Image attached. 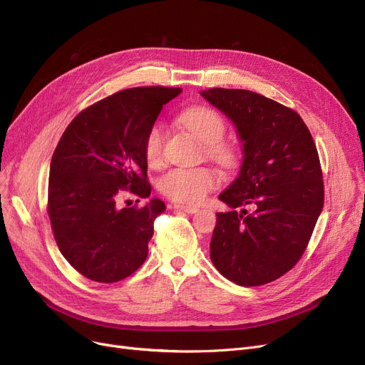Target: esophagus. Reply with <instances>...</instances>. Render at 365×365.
Listing matches in <instances>:
<instances>
[{"mask_svg":"<svg viewBox=\"0 0 365 365\" xmlns=\"http://www.w3.org/2000/svg\"><path fill=\"white\" fill-rule=\"evenodd\" d=\"M173 208L178 210V211H184L187 214H195V212L199 211L196 207H190V205H173Z\"/></svg>","mask_w":365,"mask_h":365,"instance_id":"obj_1","label":"esophagus"}]
</instances>
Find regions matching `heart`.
Returning a JSON list of instances; mask_svg holds the SVG:
<instances>
[{
	"mask_svg": "<svg viewBox=\"0 0 365 365\" xmlns=\"http://www.w3.org/2000/svg\"><path fill=\"white\" fill-rule=\"evenodd\" d=\"M178 121L203 142V151L212 162L225 169L237 168L241 158L240 147L225 139L227 124L225 116L208 106H193L178 115ZM166 130L155 123L143 140V155L148 166H162L165 158ZM220 184L218 173L210 166L173 168L158 180V190L165 197L185 205H196Z\"/></svg>",
	"mask_w": 365,
	"mask_h": 365,
	"instance_id": "obj_1",
	"label": "heart"
}]
</instances>
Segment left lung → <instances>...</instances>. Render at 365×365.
Returning a JSON list of instances; mask_svg holds the SVG:
<instances>
[{
    "label": "left lung",
    "mask_w": 365,
    "mask_h": 365,
    "mask_svg": "<svg viewBox=\"0 0 365 365\" xmlns=\"http://www.w3.org/2000/svg\"><path fill=\"white\" fill-rule=\"evenodd\" d=\"M200 94L229 116L244 142L238 178L218 196L233 211L217 212L211 260L240 286L267 284L298 264L324 208L316 143L301 116L279 101L247 90ZM240 206L252 211L238 213Z\"/></svg>",
    "instance_id": "left-lung-1"
}]
</instances>
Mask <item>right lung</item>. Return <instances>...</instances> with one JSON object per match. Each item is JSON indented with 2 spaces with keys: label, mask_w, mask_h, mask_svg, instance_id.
<instances>
[{
  "label": "right lung",
  "mask_w": 365,
  "mask_h": 365,
  "mask_svg": "<svg viewBox=\"0 0 365 365\" xmlns=\"http://www.w3.org/2000/svg\"><path fill=\"white\" fill-rule=\"evenodd\" d=\"M181 91L138 86L115 93L81 110L58 142L46 210L58 249L86 279L116 283L147 259L154 220L166 205L153 199L120 210L116 200L125 192L151 195L143 140L163 105Z\"/></svg>",
  "instance_id": "obj_1"
}]
</instances>
